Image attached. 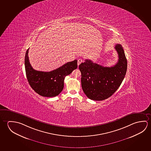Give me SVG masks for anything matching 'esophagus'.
I'll list each match as a JSON object with an SVG mask.
<instances>
[{"label": "esophagus", "instance_id": "obj_1", "mask_svg": "<svg viewBox=\"0 0 151 151\" xmlns=\"http://www.w3.org/2000/svg\"><path fill=\"white\" fill-rule=\"evenodd\" d=\"M83 62V60H82V59H79V60H78V61H77V65H78V66H79V65L81 64Z\"/></svg>", "mask_w": 151, "mask_h": 151}]
</instances>
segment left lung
<instances>
[{"label":"left lung","mask_w":151,"mask_h":151,"mask_svg":"<svg viewBox=\"0 0 151 151\" xmlns=\"http://www.w3.org/2000/svg\"><path fill=\"white\" fill-rule=\"evenodd\" d=\"M115 49L119 60L112 67H104L88 60L79 65L82 89L89 99L103 101L108 99L123 82L127 70V60L121 45H116Z\"/></svg>","instance_id":"left-lung-1"}]
</instances>
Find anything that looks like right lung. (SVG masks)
<instances>
[{
  "label": "right lung",
  "instance_id": "1",
  "mask_svg": "<svg viewBox=\"0 0 151 151\" xmlns=\"http://www.w3.org/2000/svg\"><path fill=\"white\" fill-rule=\"evenodd\" d=\"M28 50L25 57V70L30 86L37 94L44 97L56 96L64 88L65 77L77 68V60L68 62L61 67L49 72L33 69L30 64Z\"/></svg>",
  "mask_w": 151,
  "mask_h": 151
}]
</instances>
